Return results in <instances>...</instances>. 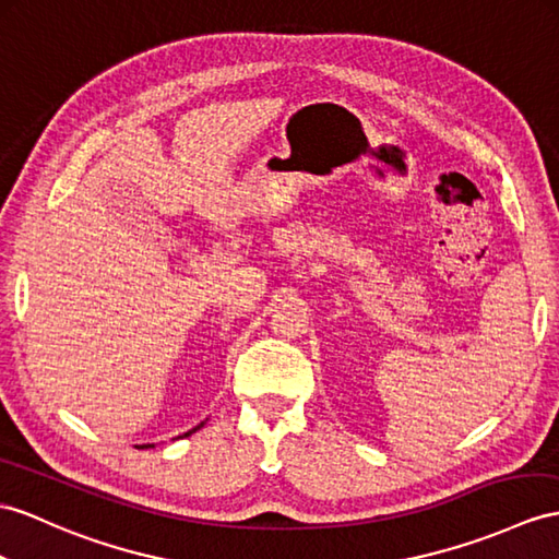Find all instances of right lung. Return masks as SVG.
I'll list each match as a JSON object with an SVG mask.
<instances>
[{
  "instance_id": "obj_1",
  "label": "right lung",
  "mask_w": 559,
  "mask_h": 559,
  "mask_svg": "<svg viewBox=\"0 0 559 559\" xmlns=\"http://www.w3.org/2000/svg\"><path fill=\"white\" fill-rule=\"evenodd\" d=\"M201 427H203V421H201V425H197L194 429H189L187 433H182V437H189V433H194V431H197V429H201ZM182 437H177V439H182ZM140 448H154V443H146V445H140Z\"/></svg>"
}]
</instances>
